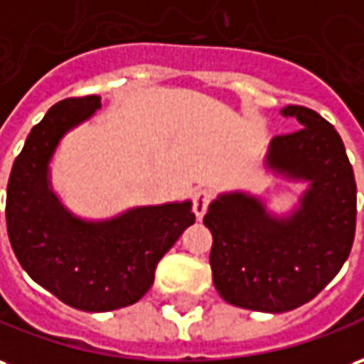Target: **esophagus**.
I'll list each match as a JSON object with an SVG mask.
<instances>
[{
  "mask_svg": "<svg viewBox=\"0 0 364 364\" xmlns=\"http://www.w3.org/2000/svg\"><path fill=\"white\" fill-rule=\"evenodd\" d=\"M212 190H208V188H202V190H198L196 194H194V200H192V210H194V214H196L198 220H202V215L206 214L208 206H210V202H212Z\"/></svg>",
  "mask_w": 364,
  "mask_h": 364,
  "instance_id": "34e87169",
  "label": "esophagus"
}]
</instances>
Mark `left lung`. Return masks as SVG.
Here are the masks:
<instances>
[{
    "mask_svg": "<svg viewBox=\"0 0 364 364\" xmlns=\"http://www.w3.org/2000/svg\"><path fill=\"white\" fill-rule=\"evenodd\" d=\"M301 129L272 140L267 164L311 180L301 210L287 222L265 214L255 198L220 196L204 215L212 232V277L222 299L252 311L301 307L347 262L357 225V182L335 127L307 107L282 110Z\"/></svg>",
    "mask_w": 364,
    "mask_h": 364,
    "instance_id": "obj_1",
    "label": "left lung"
}]
</instances>
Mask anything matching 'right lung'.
<instances>
[{
    "label": "right lung",
    "instance_id": "add662e5",
    "mask_svg": "<svg viewBox=\"0 0 364 364\" xmlns=\"http://www.w3.org/2000/svg\"><path fill=\"white\" fill-rule=\"evenodd\" d=\"M99 107L97 95L53 105L15 158L5 200L21 267L63 303L95 313L139 301L158 262L196 220L190 202L136 208L105 224L81 222L59 206L47 186V162L63 134Z\"/></svg>",
    "mask_w": 364,
    "mask_h": 364
}]
</instances>
